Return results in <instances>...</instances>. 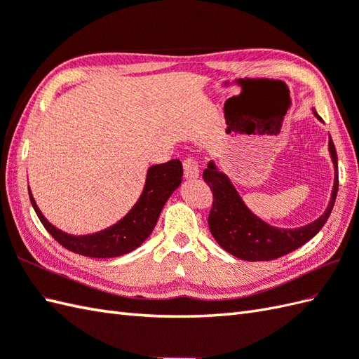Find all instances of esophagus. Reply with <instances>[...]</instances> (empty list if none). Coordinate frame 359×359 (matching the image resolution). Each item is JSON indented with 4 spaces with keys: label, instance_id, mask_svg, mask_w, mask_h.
I'll return each instance as SVG.
<instances>
[{
    "label": "esophagus",
    "instance_id": "34e87169",
    "mask_svg": "<svg viewBox=\"0 0 359 359\" xmlns=\"http://www.w3.org/2000/svg\"><path fill=\"white\" fill-rule=\"evenodd\" d=\"M183 174H185L187 179H197L198 177V165L196 163L194 159H188L183 161Z\"/></svg>",
    "mask_w": 359,
    "mask_h": 359
}]
</instances>
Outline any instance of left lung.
Masks as SVG:
<instances>
[{
    "instance_id": "8db88e82",
    "label": "left lung",
    "mask_w": 359,
    "mask_h": 359,
    "mask_svg": "<svg viewBox=\"0 0 359 359\" xmlns=\"http://www.w3.org/2000/svg\"><path fill=\"white\" fill-rule=\"evenodd\" d=\"M312 113L316 119L323 122L315 108H312ZM329 154L335 168V180H333L332 196L326 211L315 222L294 229L272 226L257 217L243 202L234 183L214 161H211L203 171V180L214 194L208 224L215 241L231 255L246 262L275 260L307 243L326 224L338 193V157L330 136Z\"/></svg>"
}]
</instances>
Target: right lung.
Wrapping results in <instances>:
<instances>
[{
	"instance_id": "1",
	"label": "right lung",
	"mask_w": 359,
	"mask_h": 359,
	"mask_svg": "<svg viewBox=\"0 0 359 359\" xmlns=\"http://www.w3.org/2000/svg\"><path fill=\"white\" fill-rule=\"evenodd\" d=\"M182 176V162L177 159L149 166L144 189H142V194L135 206L119 222L111 224V226L84 236H73L56 228L41 212L30 188L29 197L38 219L57 243L79 255L93 258H111L135 251L149 237L166 200L180 187Z\"/></svg>"
}]
</instances>
